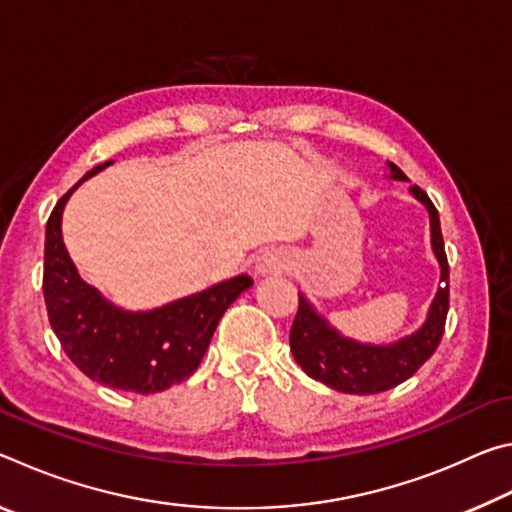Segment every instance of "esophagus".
I'll use <instances>...</instances> for the list:
<instances>
[{"label": "esophagus", "mask_w": 512, "mask_h": 512, "mask_svg": "<svg viewBox=\"0 0 512 512\" xmlns=\"http://www.w3.org/2000/svg\"><path fill=\"white\" fill-rule=\"evenodd\" d=\"M255 268H257L259 273L282 271V268H284V257L277 253V250H264V253L255 259Z\"/></svg>", "instance_id": "34e87169"}]
</instances>
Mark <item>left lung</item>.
<instances>
[{"mask_svg":"<svg viewBox=\"0 0 512 512\" xmlns=\"http://www.w3.org/2000/svg\"><path fill=\"white\" fill-rule=\"evenodd\" d=\"M395 180H409L400 167L391 164ZM413 196L427 205L431 214V244L440 268H443V287L438 289L436 300L431 302L429 318L418 332L406 336L393 345L375 348L361 345L336 332L320 318L309 302L298 296V311L293 318L289 343L296 361L309 377L323 381L329 388L354 395H375L388 391L418 372V368L436 352L445 332L449 309V264L445 255V241L440 232L438 210L431 198L418 185L411 187Z\"/></svg>","mask_w":512,"mask_h":512,"instance_id":"8db88e82","label":"left lung"}]
</instances>
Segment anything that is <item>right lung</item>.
<instances>
[{
    "mask_svg": "<svg viewBox=\"0 0 512 512\" xmlns=\"http://www.w3.org/2000/svg\"><path fill=\"white\" fill-rule=\"evenodd\" d=\"M110 164V162H106ZM99 164L56 203L47 221L42 291L51 329L76 368L97 384L140 395L160 393L198 368L212 334L232 302L253 280L248 275L144 314L112 307L81 280L69 259L60 219L67 198L101 171Z\"/></svg>",
    "mask_w": 512,
    "mask_h": 512,
    "instance_id": "1",
    "label": "right lung"
}]
</instances>
